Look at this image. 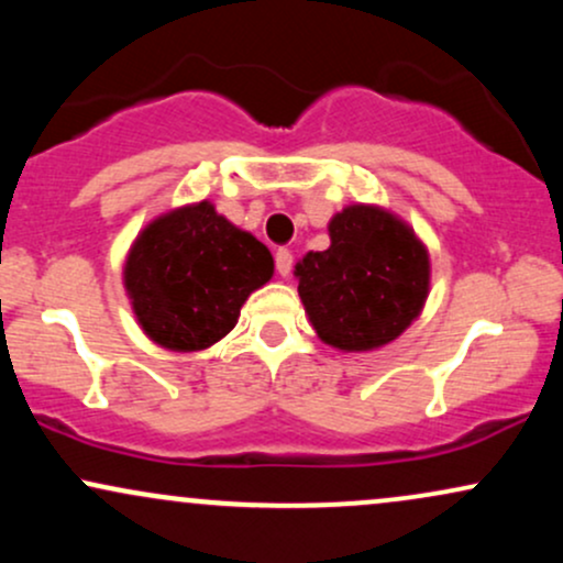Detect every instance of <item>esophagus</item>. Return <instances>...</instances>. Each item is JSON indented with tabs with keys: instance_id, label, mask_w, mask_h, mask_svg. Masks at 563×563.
<instances>
[{
	"instance_id": "34e87169",
	"label": "esophagus",
	"mask_w": 563,
	"mask_h": 563,
	"mask_svg": "<svg viewBox=\"0 0 563 563\" xmlns=\"http://www.w3.org/2000/svg\"><path fill=\"white\" fill-rule=\"evenodd\" d=\"M275 267H277V273H280L283 277H288L290 269H294V254H290L288 249H277Z\"/></svg>"
}]
</instances>
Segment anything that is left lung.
<instances>
[{
  "label": "left lung",
  "mask_w": 563,
  "mask_h": 563,
  "mask_svg": "<svg viewBox=\"0 0 563 563\" xmlns=\"http://www.w3.org/2000/svg\"><path fill=\"white\" fill-rule=\"evenodd\" d=\"M331 245L296 264L309 322L328 346L373 352L421 314L429 251L391 211L354 203L328 224Z\"/></svg>",
  "instance_id": "left-lung-1"
}]
</instances>
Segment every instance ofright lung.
<instances>
[{
	"label": "right lung",
	"mask_w": 563,
	"mask_h": 563,
	"mask_svg": "<svg viewBox=\"0 0 563 563\" xmlns=\"http://www.w3.org/2000/svg\"><path fill=\"white\" fill-rule=\"evenodd\" d=\"M273 273L267 245L200 200L140 232L124 288L147 339L172 352H200L235 328L245 299Z\"/></svg>",
	"instance_id": "obj_1"
}]
</instances>
